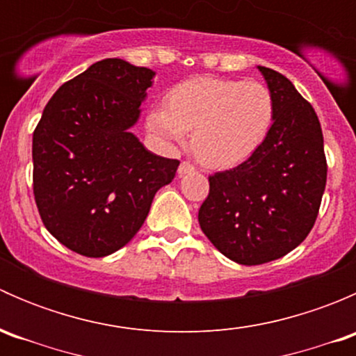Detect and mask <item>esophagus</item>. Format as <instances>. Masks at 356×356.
<instances>
[{"instance_id":"esophagus-1","label":"esophagus","mask_w":356,"mask_h":356,"mask_svg":"<svg viewBox=\"0 0 356 356\" xmlns=\"http://www.w3.org/2000/svg\"><path fill=\"white\" fill-rule=\"evenodd\" d=\"M193 172H196L195 165L189 163V161H181V165H179V175L193 174Z\"/></svg>"}]
</instances>
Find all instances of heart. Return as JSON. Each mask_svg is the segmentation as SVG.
Masks as SVG:
<instances>
[{
    "instance_id": "b5f03b06",
    "label": "heart",
    "mask_w": 356,
    "mask_h": 356,
    "mask_svg": "<svg viewBox=\"0 0 356 356\" xmlns=\"http://www.w3.org/2000/svg\"><path fill=\"white\" fill-rule=\"evenodd\" d=\"M274 120V95L261 82L195 77L167 92L165 110L148 115V129L167 143H182L193 132L200 161L232 167L261 148Z\"/></svg>"
}]
</instances>
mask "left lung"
I'll use <instances>...</instances> for the list:
<instances>
[{
    "mask_svg": "<svg viewBox=\"0 0 356 356\" xmlns=\"http://www.w3.org/2000/svg\"><path fill=\"white\" fill-rule=\"evenodd\" d=\"M275 99L261 148L208 177L198 222L211 245L241 265L277 260L305 241L327 181L324 136L314 106L279 72L258 67Z\"/></svg>",
    "mask_w": 356,
    "mask_h": 356,
    "instance_id": "obj_1",
    "label": "left lung"
}]
</instances>
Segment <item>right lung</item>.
<instances>
[{
	"instance_id": "obj_1",
	"label": "right lung",
	"mask_w": 356,
	"mask_h": 356,
	"mask_svg": "<svg viewBox=\"0 0 356 356\" xmlns=\"http://www.w3.org/2000/svg\"><path fill=\"white\" fill-rule=\"evenodd\" d=\"M155 72L120 58L60 86L32 136V188L44 227L91 258L127 245L179 160L153 155L129 129Z\"/></svg>"
}]
</instances>
